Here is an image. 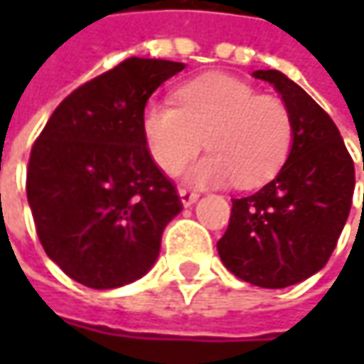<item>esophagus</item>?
Returning <instances> with one entry per match:
<instances>
[{
	"label": "esophagus",
	"mask_w": 364,
	"mask_h": 364,
	"mask_svg": "<svg viewBox=\"0 0 364 364\" xmlns=\"http://www.w3.org/2000/svg\"><path fill=\"white\" fill-rule=\"evenodd\" d=\"M178 194H180V200H182L184 206H190V204H194L198 200V192H194V190L190 188H180Z\"/></svg>",
	"instance_id": "1"
}]
</instances>
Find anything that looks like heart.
<instances>
[{
  "mask_svg": "<svg viewBox=\"0 0 364 364\" xmlns=\"http://www.w3.org/2000/svg\"><path fill=\"white\" fill-rule=\"evenodd\" d=\"M176 101H149L141 113V132L154 161L176 174L204 146L213 151L188 172L200 186L237 182L255 188L282 170L294 146V119L273 95L227 75L188 80Z\"/></svg>",
  "mask_w": 364,
  "mask_h": 364,
  "instance_id": "obj_1",
  "label": "heart"
}]
</instances>
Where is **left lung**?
I'll list each match as a JSON object with an SVG mask.
<instances>
[{"mask_svg":"<svg viewBox=\"0 0 364 364\" xmlns=\"http://www.w3.org/2000/svg\"><path fill=\"white\" fill-rule=\"evenodd\" d=\"M253 77L282 95L294 119V146L269 184L232 198L217 249L237 277L277 289L326 265L350 213L355 164L334 121L301 87L279 70H255Z\"/></svg>","mask_w":364,"mask_h":364,"instance_id":"obj_1","label":"left lung"}]
</instances>
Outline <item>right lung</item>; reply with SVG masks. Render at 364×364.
<instances>
[{"mask_svg":"<svg viewBox=\"0 0 364 364\" xmlns=\"http://www.w3.org/2000/svg\"><path fill=\"white\" fill-rule=\"evenodd\" d=\"M182 68L123 60L70 92L32 146L26 192L38 239L82 286L111 289L146 275L182 210L141 132L147 99Z\"/></svg>","mask_w":364,"mask_h":364,"instance_id":"1","label":"right lung"}]
</instances>
